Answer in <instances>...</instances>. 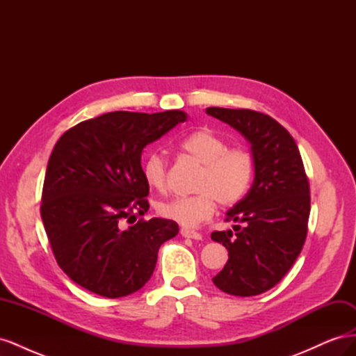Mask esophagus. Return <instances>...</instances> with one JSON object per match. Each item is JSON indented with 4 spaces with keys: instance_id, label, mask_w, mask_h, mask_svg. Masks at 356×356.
Wrapping results in <instances>:
<instances>
[{
    "instance_id": "1",
    "label": "esophagus",
    "mask_w": 356,
    "mask_h": 356,
    "mask_svg": "<svg viewBox=\"0 0 356 356\" xmlns=\"http://www.w3.org/2000/svg\"><path fill=\"white\" fill-rule=\"evenodd\" d=\"M181 234L184 236L187 239H195V241H200L202 239V233L195 232V230H190V229H182Z\"/></svg>"
}]
</instances>
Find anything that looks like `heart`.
Segmentation results:
<instances>
[{
  "instance_id": "1",
  "label": "heart",
  "mask_w": 356,
  "mask_h": 356,
  "mask_svg": "<svg viewBox=\"0 0 356 356\" xmlns=\"http://www.w3.org/2000/svg\"><path fill=\"white\" fill-rule=\"evenodd\" d=\"M179 148L202 165L196 181V195L159 203L161 217L182 227H197L209 220L217 200L233 204L243 197L254 175V157L245 148L229 147L227 141L208 129L191 132L179 141ZM143 175L149 187L166 188V161L159 153H149L143 163Z\"/></svg>"
}]
</instances>
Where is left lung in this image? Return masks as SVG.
<instances>
[{
  "instance_id": "8db88e82",
  "label": "left lung",
  "mask_w": 356,
  "mask_h": 356,
  "mask_svg": "<svg viewBox=\"0 0 356 356\" xmlns=\"http://www.w3.org/2000/svg\"><path fill=\"white\" fill-rule=\"evenodd\" d=\"M207 113L250 141L255 170L251 190L225 217L243 225L211 234L229 251V261L212 282L232 296H258L281 282L303 250L309 179L294 138L270 115L218 106Z\"/></svg>"
}]
</instances>
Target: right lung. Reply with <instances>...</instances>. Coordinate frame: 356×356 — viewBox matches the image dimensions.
Returning <instances> with one entry per match:
<instances>
[{"instance_id": "1", "label": "right lung", "mask_w": 356, "mask_h": 356, "mask_svg": "<svg viewBox=\"0 0 356 356\" xmlns=\"http://www.w3.org/2000/svg\"><path fill=\"white\" fill-rule=\"evenodd\" d=\"M187 120L184 111L106 113L63 134L47 163L41 218L59 267L106 298L141 289L175 221H145L143 149ZM126 223L129 224L127 228Z\"/></svg>"}]
</instances>
